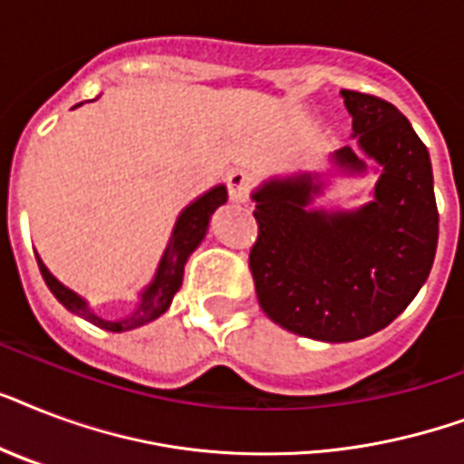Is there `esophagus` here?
I'll use <instances>...</instances> for the list:
<instances>
[{"label": "esophagus", "instance_id": "obj_1", "mask_svg": "<svg viewBox=\"0 0 464 464\" xmlns=\"http://www.w3.org/2000/svg\"><path fill=\"white\" fill-rule=\"evenodd\" d=\"M226 185H228V197H231L233 202L246 204L247 197H250V185H253V178H250L246 170H233V173L228 175Z\"/></svg>", "mask_w": 464, "mask_h": 464}]
</instances>
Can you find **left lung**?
<instances>
[{
	"mask_svg": "<svg viewBox=\"0 0 464 464\" xmlns=\"http://www.w3.org/2000/svg\"><path fill=\"white\" fill-rule=\"evenodd\" d=\"M356 147L334 151L344 173L378 170L373 199L353 211L310 209L317 175L272 178L253 192L250 272L272 323L320 342L388 327L417 296L439 246L431 159L410 120L371 93L342 89Z\"/></svg>",
	"mask_w": 464,
	"mask_h": 464,
	"instance_id": "8db88e82",
	"label": "left lung"
}]
</instances>
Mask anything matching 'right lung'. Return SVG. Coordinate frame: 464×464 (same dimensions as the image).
<instances>
[{
	"mask_svg": "<svg viewBox=\"0 0 464 464\" xmlns=\"http://www.w3.org/2000/svg\"><path fill=\"white\" fill-rule=\"evenodd\" d=\"M226 197H228V192H226L224 185H217V188H211L209 192H204L202 197H197L195 202L182 209V214L178 217V221H175L173 236L168 240L166 253H163V257H160L159 262L154 282L141 291V301L140 305H137V310L130 313V315L120 317V320H105V317L96 315L93 308L86 304V298H82L76 291L64 286V284L43 265V260H40L38 255H35L40 275L45 279L47 289L53 291L54 298H57L64 308L72 310L74 315L83 317V320H89L91 324L103 327V330L108 332H127L134 330V327H141V324L151 323V320H156V317L163 315V313L170 308V301H173V296L178 294V289H180L182 284L185 262H188V257L192 255V250L202 243V238L207 236V228H209L211 214L226 202Z\"/></svg>",
	"mask_w": 464,
	"mask_h": 464,
	"instance_id": "right-lung-1",
	"label": "right lung"
}]
</instances>
